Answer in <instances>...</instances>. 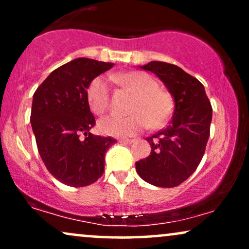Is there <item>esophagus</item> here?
I'll return each instance as SVG.
<instances>
[{
    "instance_id": "esophagus-1",
    "label": "esophagus",
    "mask_w": 249,
    "mask_h": 249,
    "mask_svg": "<svg viewBox=\"0 0 249 249\" xmlns=\"http://www.w3.org/2000/svg\"><path fill=\"white\" fill-rule=\"evenodd\" d=\"M119 142H123V144H132L134 142V139H127V138H122L119 139Z\"/></svg>"
}]
</instances>
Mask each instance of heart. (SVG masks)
Segmentation results:
<instances>
[{
  "mask_svg": "<svg viewBox=\"0 0 249 249\" xmlns=\"http://www.w3.org/2000/svg\"><path fill=\"white\" fill-rule=\"evenodd\" d=\"M110 78L122 87L136 93L131 104L132 115L121 117L108 115L98 122L103 134L112 137H130L142 132L148 126L159 127L167 121L172 110V101L168 93L158 89V83L150 75L141 71L115 73ZM89 107L96 115H102L108 107L110 90L104 77L98 76L89 83L87 88Z\"/></svg>",
  "mask_w": 249,
  "mask_h": 249,
  "instance_id": "heart-1",
  "label": "heart"
}]
</instances>
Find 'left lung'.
<instances>
[{"label": "left lung", "mask_w": 249, "mask_h": 249, "mask_svg": "<svg viewBox=\"0 0 249 249\" xmlns=\"http://www.w3.org/2000/svg\"><path fill=\"white\" fill-rule=\"evenodd\" d=\"M139 68L164 83L174 101V110L167 127L146 138L151 153L136 162L137 173L154 186L176 187L201 161L210 137L212 107L204 85L181 68L158 61Z\"/></svg>", "instance_id": "8db88e82"}]
</instances>
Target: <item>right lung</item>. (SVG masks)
<instances>
[{
  "label": "right lung",
  "instance_id": "right-lung-1",
  "mask_svg": "<svg viewBox=\"0 0 249 249\" xmlns=\"http://www.w3.org/2000/svg\"><path fill=\"white\" fill-rule=\"evenodd\" d=\"M113 63L76 58L53 70L33 97L30 123L48 171L72 187L93 184L104 172L105 153L117 142L95 136V117L87 101L89 83Z\"/></svg>",
  "mask_w": 249,
  "mask_h": 249
}]
</instances>
